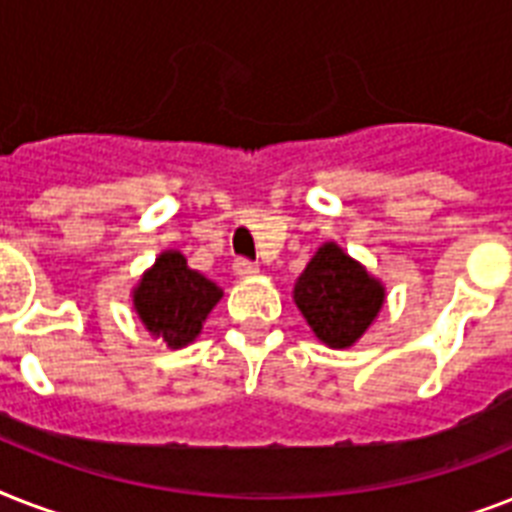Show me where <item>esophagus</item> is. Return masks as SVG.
I'll return each mask as SVG.
<instances>
[{
	"mask_svg": "<svg viewBox=\"0 0 512 512\" xmlns=\"http://www.w3.org/2000/svg\"><path fill=\"white\" fill-rule=\"evenodd\" d=\"M233 273H236L239 279H252V276H257V273H260V268H257L255 263H249V260H244V257H241V260H236V263H233Z\"/></svg>",
	"mask_w": 512,
	"mask_h": 512,
	"instance_id": "34e87169",
	"label": "esophagus"
}]
</instances>
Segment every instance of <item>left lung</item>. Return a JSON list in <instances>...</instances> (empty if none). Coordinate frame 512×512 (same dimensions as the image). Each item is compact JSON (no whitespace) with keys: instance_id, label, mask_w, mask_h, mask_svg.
I'll return each instance as SVG.
<instances>
[{"instance_id":"8db88e82","label":"left lung","mask_w":512,"mask_h":512,"mask_svg":"<svg viewBox=\"0 0 512 512\" xmlns=\"http://www.w3.org/2000/svg\"><path fill=\"white\" fill-rule=\"evenodd\" d=\"M385 297V284L337 241H324L313 252L292 289V300L313 335L335 350L350 348L366 335Z\"/></svg>"}]
</instances>
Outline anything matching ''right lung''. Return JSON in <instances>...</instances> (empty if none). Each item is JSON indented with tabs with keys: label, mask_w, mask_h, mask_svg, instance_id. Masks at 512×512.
Masks as SVG:
<instances>
[{
	"label": "right lung",
	"mask_w": 512,
	"mask_h": 512,
	"mask_svg": "<svg viewBox=\"0 0 512 512\" xmlns=\"http://www.w3.org/2000/svg\"><path fill=\"white\" fill-rule=\"evenodd\" d=\"M223 297V289L193 271L185 255L164 249L132 287V308L146 332L177 350L191 345Z\"/></svg>",
	"instance_id": "right-lung-1"
}]
</instances>
